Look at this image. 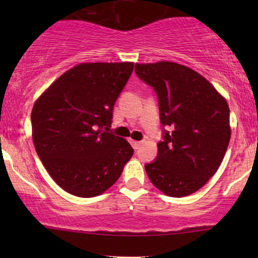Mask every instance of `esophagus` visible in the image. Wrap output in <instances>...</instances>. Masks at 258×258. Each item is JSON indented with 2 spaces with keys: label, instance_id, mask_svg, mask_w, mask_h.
I'll use <instances>...</instances> for the list:
<instances>
[{
  "label": "esophagus",
  "instance_id": "esophagus-1",
  "mask_svg": "<svg viewBox=\"0 0 258 258\" xmlns=\"http://www.w3.org/2000/svg\"><path fill=\"white\" fill-rule=\"evenodd\" d=\"M142 143H143L142 141H132V146H133L134 149H139Z\"/></svg>",
  "mask_w": 258,
  "mask_h": 258
}]
</instances>
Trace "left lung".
<instances>
[{"mask_svg": "<svg viewBox=\"0 0 258 258\" xmlns=\"http://www.w3.org/2000/svg\"><path fill=\"white\" fill-rule=\"evenodd\" d=\"M137 76L155 89L163 141L146 165L151 183L164 195L184 197L213 177L231 136L229 105L206 77L175 62L136 63Z\"/></svg>", "mask_w": 258, "mask_h": 258, "instance_id": "left-lung-1", "label": "left lung"}]
</instances>
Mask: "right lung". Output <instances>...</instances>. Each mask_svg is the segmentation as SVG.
I'll return each mask as SVG.
<instances>
[{"mask_svg":"<svg viewBox=\"0 0 258 258\" xmlns=\"http://www.w3.org/2000/svg\"><path fill=\"white\" fill-rule=\"evenodd\" d=\"M134 69L133 62L80 63L35 101L33 142L48 174L63 190L95 197L121 176L134 149L105 130Z\"/></svg>","mask_w":258,"mask_h":258,"instance_id":"obj_1","label":"right lung"}]
</instances>
